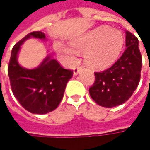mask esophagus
<instances>
[{
  "mask_svg": "<svg viewBox=\"0 0 150 150\" xmlns=\"http://www.w3.org/2000/svg\"><path fill=\"white\" fill-rule=\"evenodd\" d=\"M80 70H81V68L80 67H75L74 68V75H77L78 74H79V72L80 71Z\"/></svg>",
  "mask_w": 150,
  "mask_h": 150,
  "instance_id": "esophagus-1",
  "label": "esophagus"
}]
</instances>
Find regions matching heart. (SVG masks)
I'll list each match as a JSON object with an SVG mask.
<instances>
[{"label":"heart","instance_id":"1","mask_svg":"<svg viewBox=\"0 0 150 150\" xmlns=\"http://www.w3.org/2000/svg\"><path fill=\"white\" fill-rule=\"evenodd\" d=\"M75 49L85 53V61L92 69L104 70L114 65L124 45V35L120 30L109 26H100L85 36L71 41ZM55 50L74 61L77 51L60 42L54 45Z\"/></svg>","mask_w":150,"mask_h":150}]
</instances>
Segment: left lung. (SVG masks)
Listing matches in <instances>:
<instances>
[{
	"label": "left lung",
	"instance_id": "8db88e82",
	"mask_svg": "<svg viewBox=\"0 0 150 150\" xmlns=\"http://www.w3.org/2000/svg\"><path fill=\"white\" fill-rule=\"evenodd\" d=\"M126 49L110 68L96 72V81L90 88V95L99 105L112 108L126 102L136 90L140 80L142 56L139 40L126 31Z\"/></svg>",
	"mask_w": 150,
	"mask_h": 150
}]
</instances>
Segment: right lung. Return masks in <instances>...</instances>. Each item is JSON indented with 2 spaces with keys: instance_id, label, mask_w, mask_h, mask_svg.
Listing matches in <instances>:
<instances>
[{
  "instance_id": "1",
  "label": "right lung",
  "mask_w": 150,
  "mask_h": 150,
  "mask_svg": "<svg viewBox=\"0 0 150 150\" xmlns=\"http://www.w3.org/2000/svg\"><path fill=\"white\" fill-rule=\"evenodd\" d=\"M30 38L46 39L43 32L34 31L15 45L9 62L8 75L14 96L21 106L32 114L44 115L58 107L73 71L64 69L50 55H47L35 69L22 67L17 60L18 53L21 45Z\"/></svg>"
}]
</instances>
